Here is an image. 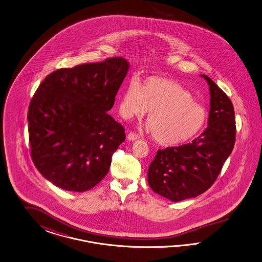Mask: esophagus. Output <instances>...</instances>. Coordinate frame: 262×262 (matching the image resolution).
Returning <instances> with one entry per match:
<instances>
[{"instance_id":"34e87169","label":"esophagus","mask_w":262,"mask_h":262,"mask_svg":"<svg viewBox=\"0 0 262 262\" xmlns=\"http://www.w3.org/2000/svg\"><path fill=\"white\" fill-rule=\"evenodd\" d=\"M138 139H139V136L136 135V134L129 133V134L127 135V140H128V141H135V140H138Z\"/></svg>"}]
</instances>
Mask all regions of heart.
I'll return each mask as SVG.
<instances>
[{"instance_id": "1", "label": "heart", "mask_w": 262, "mask_h": 262, "mask_svg": "<svg viewBox=\"0 0 262 262\" xmlns=\"http://www.w3.org/2000/svg\"><path fill=\"white\" fill-rule=\"evenodd\" d=\"M149 112L148 130L164 147L190 141L204 129L207 122L206 108L193 100L188 90L172 79L148 77L142 86L129 80L120 99V114L126 118H141Z\"/></svg>"}]
</instances>
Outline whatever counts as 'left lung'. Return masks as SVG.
Here are the masks:
<instances>
[{
    "mask_svg": "<svg viewBox=\"0 0 262 262\" xmlns=\"http://www.w3.org/2000/svg\"><path fill=\"white\" fill-rule=\"evenodd\" d=\"M209 86L207 127L191 143L159 150L148 169L151 190L172 202L206 192L221 172L235 142L234 110L214 81L201 75Z\"/></svg>",
    "mask_w": 262,
    "mask_h": 262,
    "instance_id": "obj_1",
    "label": "left lung"
}]
</instances>
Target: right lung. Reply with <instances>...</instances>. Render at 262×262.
<instances>
[{"label": "right lung", "mask_w": 262, "mask_h": 262, "mask_svg": "<svg viewBox=\"0 0 262 262\" xmlns=\"http://www.w3.org/2000/svg\"><path fill=\"white\" fill-rule=\"evenodd\" d=\"M128 69L127 59L112 57L56 70L41 82L29 106V136L32 161L49 182L84 192L107 174L126 138L107 111Z\"/></svg>", "instance_id": "1"}]
</instances>
